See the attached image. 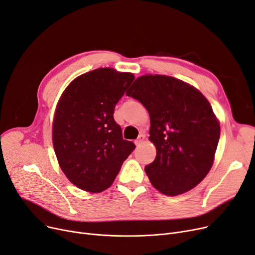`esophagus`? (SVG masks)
<instances>
[{
	"label": "esophagus",
	"mask_w": 255,
	"mask_h": 255,
	"mask_svg": "<svg viewBox=\"0 0 255 255\" xmlns=\"http://www.w3.org/2000/svg\"><path fill=\"white\" fill-rule=\"evenodd\" d=\"M144 139H145V136H144V135H140V136L135 140V144H136V145H140V144L143 142Z\"/></svg>",
	"instance_id": "obj_1"
}]
</instances>
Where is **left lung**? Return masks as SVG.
Here are the masks:
<instances>
[{
	"label": "left lung",
	"mask_w": 255,
	"mask_h": 255,
	"mask_svg": "<svg viewBox=\"0 0 255 255\" xmlns=\"http://www.w3.org/2000/svg\"><path fill=\"white\" fill-rule=\"evenodd\" d=\"M127 95L149 113L156 156L145 172L152 186L168 196L197 186L212 168L220 138L209 101L191 85L160 75L138 78Z\"/></svg>",
	"instance_id": "1"
}]
</instances>
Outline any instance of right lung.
<instances>
[{"label":"right lung","mask_w":255,"mask_h":255,"mask_svg":"<svg viewBox=\"0 0 255 255\" xmlns=\"http://www.w3.org/2000/svg\"><path fill=\"white\" fill-rule=\"evenodd\" d=\"M135 77L99 68L72 81L56 108L53 143L60 167L72 184L91 192L110 187L136 145L123 138L114 109Z\"/></svg>","instance_id":"right-lung-1"}]
</instances>
